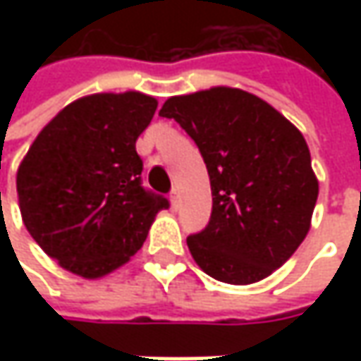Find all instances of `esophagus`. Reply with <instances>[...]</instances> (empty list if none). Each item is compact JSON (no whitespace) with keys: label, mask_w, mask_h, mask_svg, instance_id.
I'll return each mask as SVG.
<instances>
[{"label":"esophagus","mask_w":361,"mask_h":361,"mask_svg":"<svg viewBox=\"0 0 361 361\" xmlns=\"http://www.w3.org/2000/svg\"><path fill=\"white\" fill-rule=\"evenodd\" d=\"M171 202H173V209H178V204H180V197H178V190H176V188L171 190Z\"/></svg>","instance_id":"obj_1"}]
</instances>
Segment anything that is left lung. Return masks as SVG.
I'll return each instance as SVG.
<instances>
[{
	"mask_svg": "<svg viewBox=\"0 0 361 361\" xmlns=\"http://www.w3.org/2000/svg\"><path fill=\"white\" fill-rule=\"evenodd\" d=\"M174 118L199 146L213 192L209 225L188 235L192 259L216 281L265 279L305 239L317 178L301 132L273 106L237 88L169 98Z\"/></svg>",
	"mask_w": 361,
	"mask_h": 361,
	"instance_id": "left-lung-1",
	"label": "left lung"
}]
</instances>
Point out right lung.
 Wrapping results in <instances>:
<instances>
[{"instance_id": "add662e5", "label": "right lung", "mask_w": 361, "mask_h": 361, "mask_svg": "<svg viewBox=\"0 0 361 361\" xmlns=\"http://www.w3.org/2000/svg\"><path fill=\"white\" fill-rule=\"evenodd\" d=\"M157 110L140 92L68 104L37 134L18 171L25 229L63 269L102 277L146 241L166 197L142 187L136 138Z\"/></svg>"}]
</instances>
